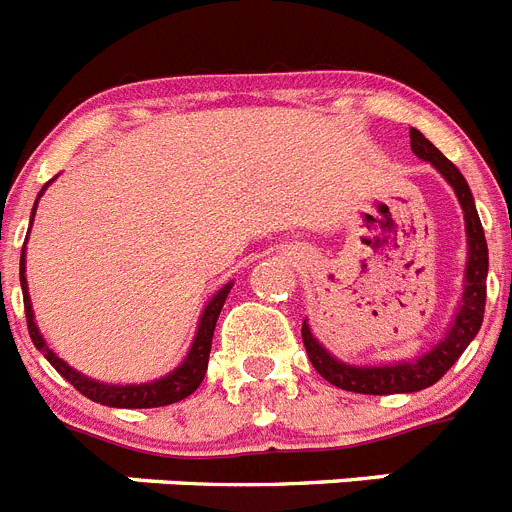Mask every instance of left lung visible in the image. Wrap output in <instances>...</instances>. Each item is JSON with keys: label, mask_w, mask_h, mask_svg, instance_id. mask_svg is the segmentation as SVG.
<instances>
[{"label": "left lung", "mask_w": 512, "mask_h": 512, "mask_svg": "<svg viewBox=\"0 0 512 512\" xmlns=\"http://www.w3.org/2000/svg\"><path fill=\"white\" fill-rule=\"evenodd\" d=\"M410 148L418 158L428 161L438 174L449 182L464 212V230H467V269H464V292H461L459 307L451 318L449 330L443 333L438 343H433L425 354L408 361H392V364H348L336 359L328 348L312 336L307 320L302 323V343L307 348L315 372L330 384H336L346 392H359V395H402V392H420L425 387L436 384L443 374L456 364L474 336L482 328L485 318V297H487V241L485 230L479 223L477 207H474L472 189L461 171L443 156L431 140L420 130L410 128Z\"/></svg>", "instance_id": "left-lung-1"}]
</instances>
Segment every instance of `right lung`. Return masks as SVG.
<instances>
[{"label":"right lung","instance_id":"right-lung-1","mask_svg":"<svg viewBox=\"0 0 512 512\" xmlns=\"http://www.w3.org/2000/svg\"><path fill=\"white\" fill-rule=\"evenodd\" d=\"M56 179V176H53ZM51 179V182H53ZM51 182L40 189L38 200L43 197V192L51 187ZM38 200L33 205V215H30V225H33L35 210H38ZM20 287H22V302H25V318H27V330H30V338H33L35 348L45 359L51 361V366L61 374L66 382H71L76 390L81 392L89 400L99 402V405H107V408H164V405H171V402H179L184 397L192 395L197 387L202 384L207 372V361H210V348H212V333H215V323L220 318V310H223L225 300H228V292L233 289V282L223 284L217 289L215 295L210 297V302L205 305L200 315V323H197V333H194V341L189 346L187 356L176 369H171L164 377L151 379V382H140V384H107L99 382V379L87 377V374L76 372L74 366H69L63 359H58L53 354L48 343H45L43 333L38 330V323H35V312L33 302H30V292H27V279H25V248H22L20 256Z\"/></svg>","mask_w":512,"mask_h":512}]
</instances>
